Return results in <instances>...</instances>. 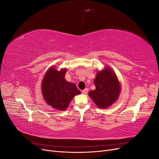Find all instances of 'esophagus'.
I'll list each match as a JSON object with an SVG mask.
<instances>
[{"label":"esophagus","instance_id":"34e87169","mask_svg":"<svg viewBox=\"0 0 159 159\" xmlns=\"http://www.w3.org/2000/svg\"><path fill=\"white\" fill-rule=\"evenodd\" d=\"M81 92H82L83 94H87L88 92V88H85V89L82 90V91H81Z\"/></svg>","mask_w":159,"mask_h":159}]
</instances>
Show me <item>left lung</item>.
<instances>
[{"label":"left lung","mask_w":159,"mask_h":159,"mask_svg":"<svg viewBox=\"0 0 159 159\" xmlns=\"http://www.w3.org/2000/svg\"><path fill=\"white\" fill-rule=\"evenodd\" d=\"M95 89L89 92V97L99 108L111 106L119 98L121 85L115 72L109 68L98 71L94 80Z\"/></svg>","instance_id":"obj_1"}]
</instances>
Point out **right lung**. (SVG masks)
<instances>
[{"label":"right lung","mask_w":159,"mask_h":159,"mask_svg":"<svg viewBox=\"0 0 159 159\" xmlns=\"http://www.w3.org/2000/svg\"><path fill=\"white\" fill-rule=\"evenodd\" d=\"M66 69L57 71L52 67L46 71L42 83V92L46 102L53 108L64 111L80 90L65 79Z\"/></svg>","instance_id":"add662e5"}]
</instances>
